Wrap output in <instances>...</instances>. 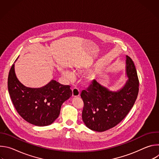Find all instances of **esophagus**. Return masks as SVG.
<instances>
[{"mask_svg": "<svg viewBox=\"0 0 159 159\" xmlns=\"http://www.w3.org/2000/svg\"><path fill=\"white\" fill-rule=\"evenodd\" d=\"M80 96V90L77 88H74L72 89V96L78 97Z\"/></svg>", "mask_w": 159, "mask_h": 159, "instance_id": "obj_1", "label": "esophagus"}]
</instances>
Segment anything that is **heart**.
<instances>
[{
  "label": "heart",
  "mask_w": 159,
  "mask_h": 159,
  "mask_svg": "<svg viewBox=\"0 0 159 159\" xmlns=\"http://www.w3.org/2000/svg\"><path fill=\"white\" fill-rule=\"evenodd\" d=\"M82 72V70H80V72ZM62 74H63V75L65 77H66V78L69 79H72V78L74 77V74H73L71 72H69V71L63 70V71L62 72ZM92 79H93V78H92L91 76H89V77H87V80H88V81L92 80Z\"/></svg>",
  "instance_id": "b5f03b06"
}]
</instances>
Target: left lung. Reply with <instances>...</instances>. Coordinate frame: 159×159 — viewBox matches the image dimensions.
Here are the masks:
<instances>
[{
  "mask_svg": "<svg viewBox=\"0 0 159 159\" xmlns=\"http://www.w3.org/2000/svg\"><path fill=\"white\" fill-rule=\"evenodd\" d=\"M126 63L129 79L121 90L109 91L94 80L82 91V120L89 129L102 132L116 126L133 106L139 94V80L134 63L128 56Z\"/></svg>",
  "mask_w": 159,
  "mask_h": 159,
  "instance_id": "8db88e82",
  "label": "left lung"
}]
</instances>
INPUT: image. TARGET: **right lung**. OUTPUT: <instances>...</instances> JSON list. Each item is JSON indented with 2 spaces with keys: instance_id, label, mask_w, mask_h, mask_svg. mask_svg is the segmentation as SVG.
I'll return each instance as SVG.
<instances>
[{
  "instance_id": "right-lung-1",
  "label": "right lung",
  "mask_w": 159,
  "mask_h": 159,
  "mask_svg": "<svg viewBox=\"0 0 159 159\" xmlns=\"http://www.w3.org/2000/svg\"><path fill=\"white\" fill-rule=\"evenodd\" d=\"M8 90L19 115L27 122L39 126L52 124L59 116L62 104L72 95L70 85L52 80L41 88H30L17 79L14 64L8 76Z\"/></svg>"
}]
</instances>
